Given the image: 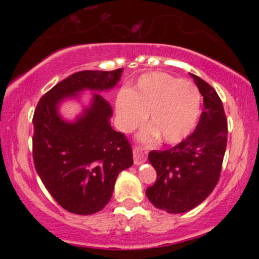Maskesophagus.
I'll return each instance as SVG.
<instances>
[{"label":"esophagus","instance_id":"34e87169","mask_svg":"<svg viewBox=\"0 0 259 259\" xmlns=\"http://www.w3.org/2000/svg\"><path fill=\"white\" fill-rule=\"evenodd\" d=\"M134 153V163L135 164H141L146 160V150L141 146H135L133 150Z\"/></svg>","mask_w":259,"mask_h":259}]
</instances>
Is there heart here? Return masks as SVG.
Wrapping results in <instances>:
<instances>
[{"instance_id": "obj_1", "label": "heart", "mask_w": 259, "mask_h": 259, "mask_svg": "<svg viewBox=\"0 0 259 259\" xmlns=\"http://www.w3.org/2000/svg\"><path fill=\"white\" fill-rule=\"evenodd\" d=\"M202 97L192 82L183 81L167 73H147L140 76L129 91H121L115 100L118 125L129 133L144 124L150 114L148 127L140 135L152 144L159 135L167 144L185 140L197 125Z\"/></svg>"}]
</instances>
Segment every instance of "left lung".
Segmentation results:
<instances>
[{
	"label": "left lung",
	"mask_w": 259,
	"mask_h": 259,
	"mask_svg": "<svg viewBox=\"0 0 259 259\" xmlns=\"http://www.w3.org/2000/svg\"><path fill=\"white\" fill-rule=\"evenodd\" d=\"M203 96V111L195 132L177 146L151 151L148 159L157 180L146 195L154 207L184 213L203 202L221 177L228 141V121L221 97L208 82L191 74Z\"/></svg>",
	"instance_id": "8db88e82"
}]
</instances>
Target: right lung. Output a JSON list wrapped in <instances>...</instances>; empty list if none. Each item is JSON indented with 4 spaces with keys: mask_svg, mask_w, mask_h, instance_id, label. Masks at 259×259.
Masks as SVG:
<instances>
[{
    "mask_svg": "<svg viewBox=\"0 0 259 259\" xmlns=\"http://www.w3.org/2000/svg\"><path fill=\"white\" fill-rule=\"evenodd\" d=\"M121 73L123 68L74 73L47 91L34 112L35 169L55 201L74 214H94L108 203L118 174L133 165V150L109 125L113 111L102 95L94 94L90 108L74 123L59 117L58 103L84 89H112Z\"/></svg>",
    "mask_w": 259,
    "mask_h": 259,
    "instance_id": "right-lung-1",
    "label": "right lung"
}]
</instances>
